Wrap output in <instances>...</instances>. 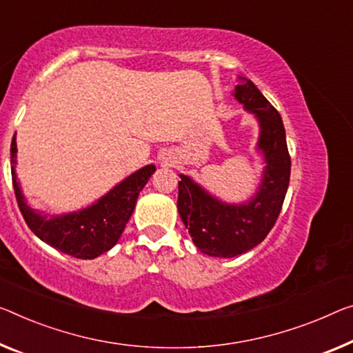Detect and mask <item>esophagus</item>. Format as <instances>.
<instances>
[{
	"label": "esophagus",
	"mask_w": 353,
	"mask_h": 353,
	"mask_svg": "<svg viewBox=\"0 0 353 353\" xmlns=\"http://www.w3.org/2000/svg\"><path fill=\"white\" fill-rule=\"evenodd\" d=\"M164 162H167V159H164Z\"/></svg>",
	"instance_id": "esophagus-1"
}]
</instances>
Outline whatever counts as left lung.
<instances>
[{
	"label": "left lung",
	"mask_w": 353,
	"mask_h": 353,
	"mask_svg": "<svg viewBox=\"0 0 353 353\" xmlns=\"http://www.w3.org/2000/svg\"><path fill=\"white\" fill-rule=\"evenodd\" d=\"M238 80L233 97L256 117V148L265 162L256 194L243 203H227L191 176L181 173L178 181V213L194 245L210 257H236L262 243L278 219L290 180V156L281 115L251 80Z\"/></svg>",
	"instance_id": "left-lung-1"
}]
</instances>
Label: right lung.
I'll use <instances>...</instances> for the list:
<instances>
[{"instance_id":"add662e5","label":"right lung","mask_w":353,"mask_h":353,"mask_svg":"<svg viewBox=\"0 0 353 353\" xmlns=\"http://www.w3.org/2000/svg\"><path fill=\"white\" fill-rule=\"evenodd\" d=\"M17 142L10 143V172L15 197L25 222L37 238L75 259H96L120 240L137 203L139 194L156 167L148 164L124 178L90 207L64 214H48L26 203L17 181Z\"/></svg>"}]
</instances>
